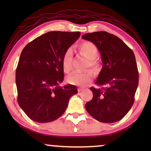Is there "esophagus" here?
Listing matches in <instances>:
<instances>
[{
    "label": "esophagus",
    "instance_id": "34e87169",
    "mask_svg": "<svg viewBox=\"0 0 151 151\" xmlns=\"http://www.w3.org/2000/svg\"><path fill=\"white\" fill-rule=\"evenodd\" d=\"M84 91L83 88H78V92H82V91Z\"/></svg>",
    "mask_w": 151,
    "mask_h": 151
}]
</instances>
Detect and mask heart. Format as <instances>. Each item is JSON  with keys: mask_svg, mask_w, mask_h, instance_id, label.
Returning <instances> with one entry per match:
<instances>
[{"mask_svg": "<svg viewBox=\"0 0 151 151\" xmlns=\"http://www.w3.org/2000/svg\"><path fill=\"white\" fill-rule=\"evenodd\" d=\"M79 52L84 57L88 59V66L96 68L98 65L96 60L98 56V49L96 45L90 41H84L78 46ZM72 53L70 49H68L64 53L62 59V66L65 73H69L72 69ZM93 78V73L90 70L84 72H75L67 76V81L71 84L78 86H83L91 81Z\"/></svg>", "mask_w": 151, "mask_h": 151, "instance_id": "b5f03b06", "label": "heart"}]
</instances>
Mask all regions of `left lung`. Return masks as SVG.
Wrapping results in <instances>:
<instances>
[{"mask_svg":"<svg viewBox=\"0 0 151 151\" xmlns=\"http://www.w3.org/2000/svg\"><path fill=\"white\" fill-rule=\"evenodd\" d=\"M82 38L96 45L103 65L96 82L101 88H90L93 96L85 108L99 122H116L127 114L135 101L139 82L135 55L120 38L108 32L88 33Z\"/></svg>","mask_w":151,"mask_h":151,"instance_id":"obj_1","label":"left lung"}]
</instances>
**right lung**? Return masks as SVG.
Wrapping results in <instances>:
<instances>
[{
    "label": "right lung",
    "instance_id": "obj_1",
    "mask_svg": "<svg viewBox=\"0 0 151 151\" xmlns=\"http://www.w3.org/2000/svg\"><path fill=\"white\" fill-rule=\"evenodd\" d=\"M80 33L49 32L28 43L16 71L18 102L25 114L39 123L54 121L63 114L76 86H59L64 80L62 59Z\"/></svg>",
    "mask_w": 151,
    "mask_h": 151
}]
</instances>
